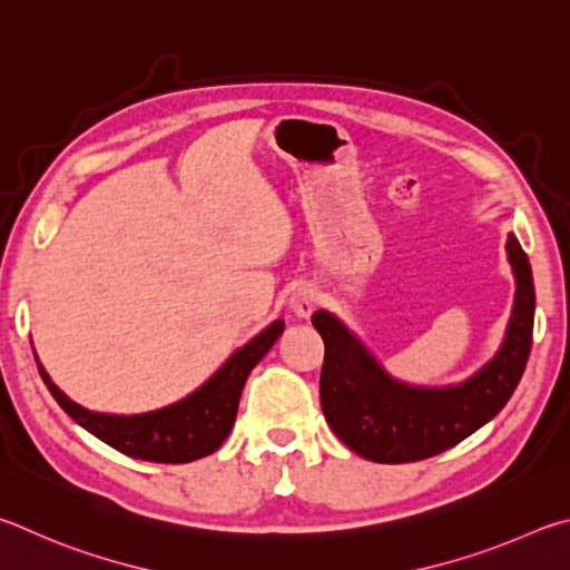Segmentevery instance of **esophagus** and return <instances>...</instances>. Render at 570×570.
Wrapping results in <instances>:
<instances>
[{
  "label": "esophagus",
  "instance_id": "34e87169",
  "mask_svg": "<svg viewBox=\"0 0 570 570\" xmlns=\"http://www.w3.org/2000/svg\"><path fill=\"white\" fill-rule=\"evenodd\" d=\"M315 305H317V293L313 291V287H307V285L297 287V291L291 297V307H293V313L297 317L311 315L315 311Z\"/></svg>",
  "mask_w": 570,
  "mask_h": 570
}]
</instances>
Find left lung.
<instances>
[{"mask_svg": "<svg viewBox=\"0 0 570 570\" xmlns=\"http://www.w3.org/2000/svg\"><path fill=\"white\" fill-rule=\"evenodd\" d=\"M505 247L518 287L505 343L481 373L458 387L425 391L395 383L331 313L313 315L325 343L323 413L351 451L375 463L423 461L465 441L503 411L531 355L535 313L528 255L513 235Z\"/></svg>", "mask_w": 570, "mask_h": 570, "instance_id": "8db88e82", "label": "left lung"}]
</instances>
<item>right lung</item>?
<instances>
[{
  "label": "right lung",
  "mask_w": 570,
  "mask_h": 570,
  "mask_svg": "<svg viewBox=\"0 0 570 570\" xmlns=\"http://www.w3.org/2000/svg\"><path fill=\"white\" fill-rule=\"evenodd\" d=\"M279 333H283V321H275L243 351L229 357L199 391L163 411L145 415H105L87 411L69 401L49 381L42 365L37 367L59 407L115 451L149 463H189L215 453L223 445L235 425L239 393L249 371L263 361Z\"/></svg>",
  "instance_id": "right-lung-1"
}]
</instances>
